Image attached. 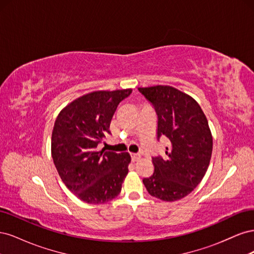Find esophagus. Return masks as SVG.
Returning a JSON list of instances; mask_svg holds the SVG:
<instances>
[{"mask_svg": "<svg viewBox=\"0 0 254 254\" xmlns=\"http://www.w3.org/2000/svg\"><path fill=\"white\" fill-rule=\"evenodd\" d=\"M130 156H131V160L133 161V162H135V161H137L141 158L139 153H130Z\"/></svg>", "mask_w": 254, "mask_h": 254, "instance_id": "1", "label": "esophagus"}]
</instances>
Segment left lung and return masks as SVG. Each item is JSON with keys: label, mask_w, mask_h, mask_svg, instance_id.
Returning a JSON list of instances; mask_svg holds the SVG:
<instances>
[{"label": "left lung", "mask_w": 254, "mask_h": 254, "mask_svg": "<svg viewBox=\"0 0 254 254\" xmlns=\"http://www.w3.org/2000/svg\"><path fill=\"white\" fill-rule=\"evenodd\" d=\"M158 115V139L166 136L165 157H152L155 172L143 183L163 201L188 196L204 177L210 164L213 137L209 123L193 97L171 86L139 88Z\"/></svg>", "instance_id": "8db88e82"}]
</instances>
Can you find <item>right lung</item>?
<instances>
[{
	"label": "right lung",
	"mask_w": 254,
	"mask_h": 254,
	"mask_svg": "<svg viewBox=\"0 0 254 254\" xmlns=\"http://www.w3.org/2000/svg\"><path fill=\"white\" fill-rule=\"evenodd\" d=\"M131 89L94 91L65 106L52 132V157L65 187L80 200L102 204L122 190L131 161L128 152L97 150L119 104Z\"/></svg>",
	"instance_id": "obj_1"
}]
</instances>
